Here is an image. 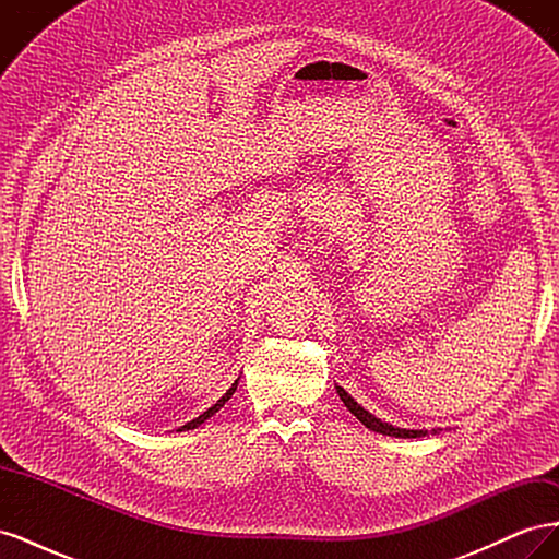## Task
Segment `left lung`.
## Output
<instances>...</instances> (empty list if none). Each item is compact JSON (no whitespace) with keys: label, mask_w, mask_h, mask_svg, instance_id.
Wrapping results in <instances>:
<instances>
[{"label":"left lung","mask_w":559,"mask_h":559,"mask_svg":"<svg viewBox=\"0 0 559 559\" xmlns=\"http://www.w3.org/2000/svg\"><path fill=\"white\" fill-rule=\"evenodd\" d=\"M335 392H337V396L343 399V403L347 405V411L357 417L364 427H368L370 431H378V433H384V436H396V438H419V436H427L429 431L427 429H401V427H394V425H389V421H382L380 417H376V415H370L364 405H359L357 401H354L343 386H337L335 384ZM433 433H438V429H433Z\"/></svg>","instance_id":"left-lung-1"}]
</instances>
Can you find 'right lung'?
I'll return each instance as SVG.
<instances>
[{"mask_svg":"<svg viewBox=\"0 0 559 559\" xmlns=\"http://www.w3.org/2000/svg\"><path fill=\"white\" fill-rule=\"evenodd\" d=\"M238 382H240V378L238 380H235L233 384H230V389H228V392L222 396V399H218L214 405H212V408H207L205 413H202V415H198V417H193L191 421H186V425L183 427H179L177 431H191V429H195V427H200V425H205V421L212 417V415H216L218 411H222L224 408V405L228 403V399L235 394V389H238Z\"/></svg>","mask_w":559,"mask_h":559,"instance_id":"add662e5","label":"right lung"}]
</instances>
